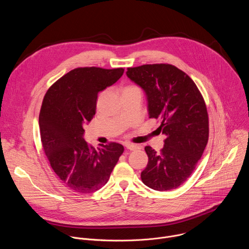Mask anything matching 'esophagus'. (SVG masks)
Wrapping results in <instances>:
<instances>
[{"instance_id":"1","label":"esophagus","mask_w":249,"mask_h":249,"mask_svg":"<svg viewBox=\"0 0 249 249\" xmlns=\"http://www.w3.org/2000/svg\"><path fill=\"white\" fill-rule=\"evenodd\" d=\"M125 147H126V149H128V150H130V151H135V150H138V149H139V147H138L137 145L129 144V143L125 144Z\"/></svg>"}]
</instances>
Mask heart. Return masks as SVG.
<instances>
[{
    "instance_id": "1",
    "label": "heart",
    "mask_w": 249,
    "mask_h": 249,
    "mask_svg": "<svg viewBox=\"0 0 249 249\" xmlns=\"http://www.w3.org/2000/svg\"><path fill=\"white\" fill-rule=\"evenodd\" d=\"M133 90H141L137 86H134V85H128L126 86L124 89H123V94L127 93V92H130V91H133Z\"/></svg>"
}]
</instances>
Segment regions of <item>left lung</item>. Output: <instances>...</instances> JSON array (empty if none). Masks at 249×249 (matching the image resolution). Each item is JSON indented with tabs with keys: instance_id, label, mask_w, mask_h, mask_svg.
Returning <instances> with one entry per match:
<instances>
[{
	"instance_id": "left-lung-1",
	"label": "left lung",
	"mask_w": 249,
	"mask_h": 249,
	"mask_svg": "<svg viewBox=\"0 0 249 249\" xmlns=\"http://www.w3.org/2000/svg\"><path fill=\"white\" fill-rule=\"evenodd\" d=\"M127 77L144 89L150 118L159 119L166 136L160 153L150 146L141 178L158 191L184 183L201 159L209 139V118L204 98L192 79L170 64L128 68Z\"/></svg>"
}]
</instances>
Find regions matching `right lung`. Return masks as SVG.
I'll return each mask as SVG.
<instances>
[{
  "mask_svg": "<svg viewBox=\"0 0 249 249\" xmlns=\"http://www.w3.org/2000/svg\"><path fill=\"white\" fill-rule=\"evenodd\" d=\"M123 73V68H77L54 83L43 98L42 147L61 183L74 192L92 193L107 183L124 152L118 143L94 149L84 139V127L95 114L97 93Z\"/></svg>",
  "mask_w": 249,
  "mask_h": 249,
  "instance_id": "1",
  "label": "right lung"
}]
</instances>
